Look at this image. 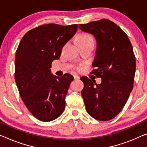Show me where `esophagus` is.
Listing matches in <instances>:
<instances>
[{
	"label": "esophagus",
	"instance_id": "1",
	"mask_svg": "<svg viewBox=\"0 0 147 147\" xmlns=\"http://www.w3.org/2000/svg\"><path fill=\"white\" fill-rule=\"evenodd\" d=\"M73 76H74V79H75V80L80 79V76H78V75H77V74H74Z\"/></svg>",
	"mask_w": 147,
	"mask_h": 147
}]
</instances>
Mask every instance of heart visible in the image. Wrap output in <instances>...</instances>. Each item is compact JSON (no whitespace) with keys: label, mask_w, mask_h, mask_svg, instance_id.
Here are the masks:
<instances>
[{"label":"heart","mask_w":147,"mask_h":147,"mask_svg":"<svg viewBox=\"0 0 147 147\" xmlns=\"http://www.w3.org/2000/svg\"><path fill=\"white\" fill-rule=\"evenodd\" d=\"M88 41H93V39L90 36L86 34H80L77 39V43H85Z\"/></svg>","instance_id":"heart-1"}]
</instances>
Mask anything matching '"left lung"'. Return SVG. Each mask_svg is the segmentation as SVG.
Segmentation results:
<instances>
[{
    "label": "left lung",
    "instance_id": "obj_1",
    "mask_svg": "<svg viewBox=\"0 0 147 147\" xmlns=\"http://www.w3.org/2000/svg\"><path fill=\"white\" fill-rule=\"evenodd\" d=\"M78 27L94 36L95 69L91 73L102 78L98 84L86 76L80 78L84 84L81 94L86 109L94 119L109 121L122 110L133 90L136 61L132 45L125 33L108 19Z\"/></svg>",
    "mask_w": 147,
    "mask_h": 147
}]
</instances>
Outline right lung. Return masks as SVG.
Masks as SVG:
<instances>
[{
  "mask_svg": "<svg viewBox=\"0 0 147 147\" xmlns=\"http://www.w3.org/2000/svg\"><path fill=\"white\" fill-rule=\"evenodd\" d=\"M77 24H48L28 31L21 39L15 57V81L26 108L37 119L51 121L62 114L73 76L52 75L53 61L76 34Z\"/></svg>",
  "mask_w": 147,
  "mask_h": 147,
  "instance_id": "obj_1",
  "label": "right lung"
}]
</instances>
